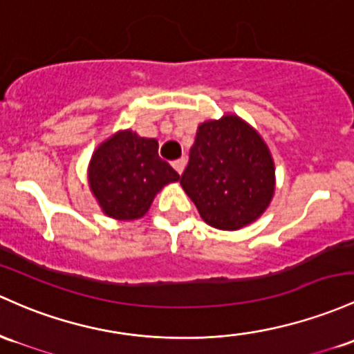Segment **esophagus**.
<instances>
[{"mask_svg":"<svg viewBox=\"0 0 354 354\" xmlns=\"http://www.w3.org/2000/svg\"><path fill=\"white\" fill-rule=\"evenodd\" d=\"M185 166H186V158H180V159H176V161H173V168L176 169L180 174L183 173Z\"/></svg>","mask_w":354,"mask_h":354,"instance_id":"esophagus-1","label":"esophagus"}]
</instances>
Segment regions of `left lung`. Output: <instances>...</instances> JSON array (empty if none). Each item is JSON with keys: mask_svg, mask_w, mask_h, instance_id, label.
I'll return each mask as SVG.
<instances>
[{"mask_svg": "<svg viewBox=\"0 0 354 354\" xmlns=\"http://www.w3.org/2000/svg\"><path fill=\"white\" fill-rule=\"evenodd\" d=\"M181 186L208 225L239 230L269 207L274 159L254 127L236 115H223L198 127Z\"/></svg>", "mask_w": 354, "mask_h": 354, "instance_id": "8db88e82", "label": "left lung"}]
</instances>
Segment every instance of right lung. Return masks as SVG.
I'll return each instance as SVG.
<instances>
[{
	"label": "right lung",
	"instance_id": "add662e5",
	"mask_svg": "<svg viewBox=\"0 0 354 354\" xmlns=\"http://www.w3.org/2000/svg\"><path fill=\"white\" fill-rule=\"evenodd\" d=\"M180 181L158 154L156 139L120 131L104 141L92 154L88 185L107 216L115 220L141 218L159 189Z\"/></svg>",
	"mask_w": 354,
	"mask_h": 354
}]
</instances>
